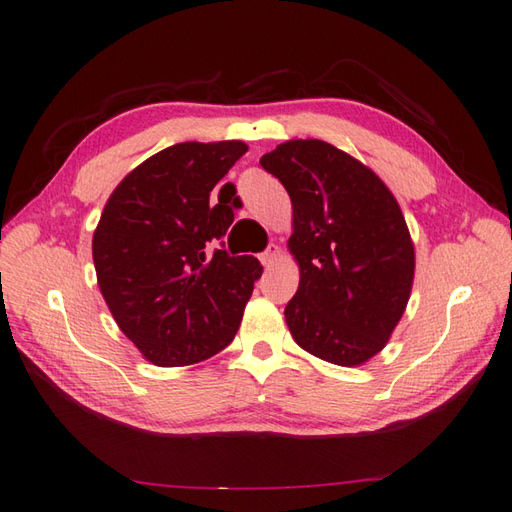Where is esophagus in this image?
Listing matches in <instances>:
<instances>
[{"instance_id": "esophagus-1", "label": "esophagus", "mask_w": 512, "mask_h": 512, "mask_svg": "<svg viewBox=\"0 0 512 512\" xmlns=\"http://www.w3.org/2000/svg\"><path fill=\"white\" fill-rule=\"evenodd\" d=\"M280 256V247L278 245H274L271 243L263 254H260V263H263L265 267H269V265H274V260Z\"/></svg>"}]
</instances>
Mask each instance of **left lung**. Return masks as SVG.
<instances>
[{"label": "left lung", "instance_id": "8db88e82", "mask_svg": "<svg viewBox=\"0 0 512 512\" xmlns=\"http://www.w3.org/2000/svg\"><path fill=\"white\" fill-rule=\"evenodd\" d=\"M260 166L293 206V339L324 361L361 366L388 344L410 300L414 245L399 203L368 166L322 140H289Z\"/></svg>", "mask_w": 512, "mask_h": 512}]
</instances>
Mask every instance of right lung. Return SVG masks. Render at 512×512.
<instances>
[{"instance_id": "add662e5", "label": "right lung", "mask_w": 512, "mask_h": 512, "mask_svg": "<svg viewBox=\"0 0 512 512\" xmlns=\"http://www.w3.org/2000/svg\"><path fill=\"white\" fill-rule=\"evenodd\" d=\"M247 144L181 142L124 177L100 214L92 241L98 287L120 331L155 366L175 368L217 355L232 342L254 282V256L217 247L234 212L212 188Z\"/></svg>"}]
</instances>
